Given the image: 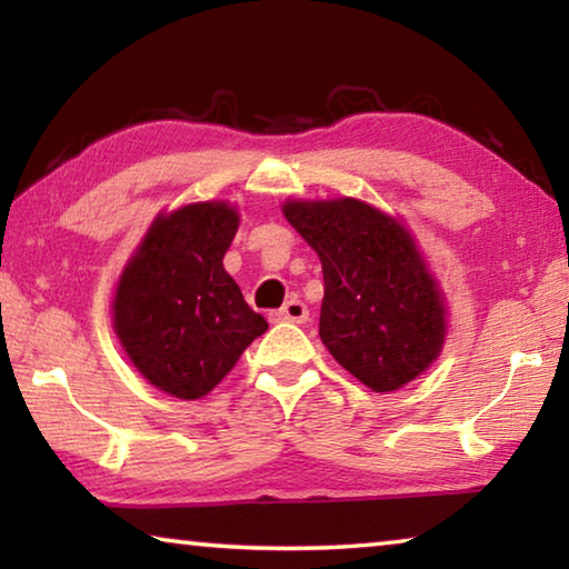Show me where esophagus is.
Returning <instances> with one entry per match:
<instances>
[{"instance_id":"34e87169","label":"esophagus","mask_w":569,"mask_h":569,"mask_svg":"<svg viewBox=\"0 0 569 569\" xmlns=\"http://www.w3.org/2000/svg\"><path fill=\"white\" fill-rule=\"evenodd\" d=\"M276 319L278 321H291V323H303L309 319V309H306V303L299 299H291L286 301L283 309L276 311Z\"/></svg>"}]
</instances>
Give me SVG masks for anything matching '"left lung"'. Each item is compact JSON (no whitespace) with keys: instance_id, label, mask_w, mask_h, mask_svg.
<instances>
[{"instance_id":"left-lung-1","label":"left lung","mask_w":569,"mask_h":569,"mask_svg":"<svg viewBox=\"0 0 569 569\" xmlns=\"http://www.w3.org/2000/svg\"><path fill=\"white\" fill-rule=\"evenodd\" d=\"M283 214L319 252L329 355L375 392L418 380L443 351L448 309L405 222L355 197L286 200Z\"/></svg>"}]
</instances>
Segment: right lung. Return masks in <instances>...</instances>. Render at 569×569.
<instances>
[{"label": "right lung", "mask_w": 569, "mask_h": 569, "mask_svg": "<svg viewBox=\"0 0 569 569\" xmlns=\"http://www.w3.org/2000/svg\"><path fill=\"white\" fill-rule=\"evenodd\" d=\"M238 224L224 200L159 212L116 283V337L143 380L171 398L210 395L268 329L222 266Z\"/></svg>", "instance_id": "1"}]
</instances>
